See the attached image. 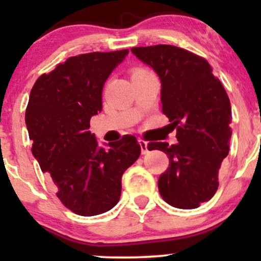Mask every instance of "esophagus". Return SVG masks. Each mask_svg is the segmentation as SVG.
I'll return each mask as SVG.
<instances>
[{
    "label": "esophagus",
    "instance_id": "34e87169",
    "mask_svg": "<svg viewBox=\"0 0 261 261\" xmlns=\"http://www.w3.org/2000/svg\"><path fill=\"white\" fill-rule=\"evenodd\" d=\"M139 143H140V146H141V152H142V154L148 153V143H147V141L140 139L139 140Z\"/></svg>",
    "mask_w": 261,
    "mask_h": 261
}]
</instances>
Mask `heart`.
<instances>
[{"label": "heart", "mask_w": 261, "mask_h": 261, "mask_svg": "<svg viewBox=\"0 0 261 261\" xmlns=\"http://www.w3.org/2000/svg\"><path fill=\"white\" fill-rule=\"evenodd\" d=\"M142 70H145V68H136V70H134V72L135 71H142Z\"/></svg>", "instance_id": "obj_1"}]
</instances>
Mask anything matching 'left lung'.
Instances as JSON below:
<instances>
[{"label":"left lung","instance_id":"obj_1","mask_svg":"<svg viewBox=\"0 0 261 261\" xmlns=\"http://www.w3.org/2000/svg\"><path fill=\"white\" fill-rule=\"evenodd\" d=\"M137 59L161 79L162 112L176 128L175 145L149 142L148 149L168 155L158 179L161 196L178 208H196L215 195L218 170L228 155L232 136L229 98L201 56L174 45L133 47Z\"/></svg>","mask_w":261,"mask_h":261}]
</instances>
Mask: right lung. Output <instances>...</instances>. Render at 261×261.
I'll return each instance as SVG.
<instances>
[{"mask_svg":"<svg viewBox=\"0 0 261 261\" xmlns=\"http://www.w3.org/2000/svg\"><path fill=\"white\" fill-rule=\"evenodd\" d=\"M128 50L68 58L33 86L25 124L32 153L68 210L81 216L104 214L116 205L121 176L141 154L136 137L125 135L108 148L89 131L101 110L103 86Z\"/></svg>","mask_w":261,"mask_h":261,"instance_id":"add662e5","label":"right lung"}]
</instances>
